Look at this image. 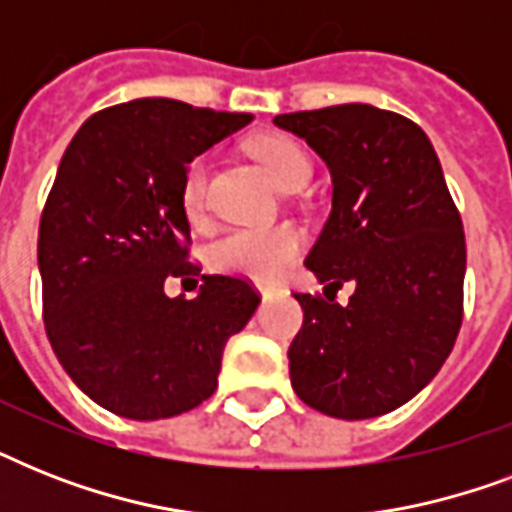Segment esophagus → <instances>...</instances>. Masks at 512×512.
I'll use <instances>...</instances> for the list:
<instances>
[{"label":"esophagus","mask_w":512,"mask_h":512,"mask_svg":"<svg viewBox=\"0 0 512 512\" xmlns=\"http://www.w3.org/2000/svg\"><path fill=\"white\" fill-rule=\"evenodd\" d=\"M257 289H260V295L263 297H271L273 292H279V287H273V284H257Z\"/></svg>","instance_id":"obj_1"}]
</instances>
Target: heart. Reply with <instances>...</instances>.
<instances>
[{
    "instance_id": "obj_1",
    "label": "heart",
    "mask_w": 512,
    "mask_h": 512,
    "mask_svg": "<svg viewBox=\"0 0 512 512\" xmlns=\"http://www.w3.org/2000/svg\"><path fill=\"white\" fill-rule=\"evenodd\" d=\"M252 154L260 159L268 175L284 191H297L311 180V159L305 148L289 135L268 132L252 140ZM209 159L204 154L193 156L185 164L180 180V207L185 217H201L207 207ZM303 252V233L295 225H271V228H233L212 241L209 263L220 271L252 276V279L271 281L279 279L295 265Z\"/></svg>"
}]
</instances>
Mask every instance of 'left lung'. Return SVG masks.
I'll list each match as a JSON object with an SVG mask.
<instances>
[{"label": "left lung", "instance_id": "1", "mask_svg": "<svg viewBox=\"0 0 512 512\" xmlns=\"http://www.w3.org/2000/svg\"><path fill=\"white\" fill-rule=\"evenodd\" d=\"M273 122L305 138L335 183L305 260L327 297L295 292L292 388L340 420L393 412L436 377L462 327L465 231L436 151L412 119L366 103ZM348 280L357 292L342 309L328 292Z\"/></svg>", "mask_w": 512, "mask_h": 512}]
</instances>
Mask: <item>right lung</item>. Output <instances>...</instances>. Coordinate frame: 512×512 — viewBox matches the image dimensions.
<instances>
[{
    "mask_svg": "<svg viewBox=\"0 0 512 512\" xmlns=\"http://www.w3.org/2000/svg\"><path fill=\"white\" fill-rule=\"evenodd\" d=\"M252 122L170 98L103 108L60 159L39 220L42 316L68 377L103 409L164 420L207 401L228 337L260 292L188 260L180 180L193 156ZM201 275L193 301L163 281Z\"/></svg>",
    "mask_w": 512,
    "mask_h": 512,
    "instance_id": "1",
    "label": "right lung"
}]
</instances>
